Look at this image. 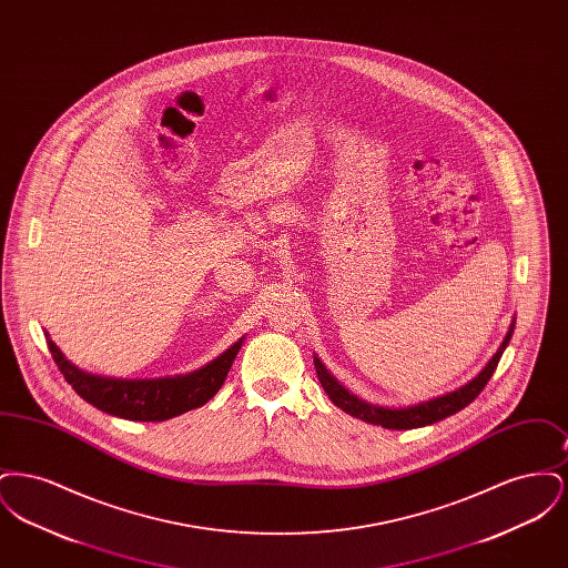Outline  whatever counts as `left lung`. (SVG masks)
Returning <instances> with one entry per match:
<instances>
[{"mask_svg": "<svg viewBox=\"0 0 568 568\" xmlns=\"http://www.w3.org/2000/svg\"><path fill=\"white\" fill-rule=\"evenodd\" d=\"M511 329L514 327H509L505 341L500 343L496 353L489 357V362L481 368V373H477V377L470 378L468 383H464L462 387L449 392V394H443V396L433 398L428 403H419L415 406H381L366 403L332 377L320 359L315 362V368H317V377L322 381L329 400L338 408H343L345 413H349L352 417H357L366 424H375L381 428H387V430H410V428H422V426L436 424V422L458 413L464 406L470 405L481 394V389L486 387L489 377L494 375V371L498 366V359L503 357V353L511 341Z\"/></svg>", "mask_w": 568, "mask_h": 568, "instance_id": "obj_1", "label": "left lung"}]
</instances>
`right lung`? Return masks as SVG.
I'll return each mask as SVG.
<instances>
[{"label": "right lung", "mask_w": 568, "mask_h": 568, "mask_svg": "<svg viewBox=\"0 0 568 568\" xmlns=\"http://www.w3.org/2000/svg\"><path fill=\"white\" fill-rule=\"evenodd\" d=\"M54 364L74 392L100 410L132 422H165L191 408L206 405L221 389L239 347H230L206 366L176 377L110 378L91 375L74 366L49 341Z\"/></svg>", "instance_id": "right-lung-1"}]
</instances>
